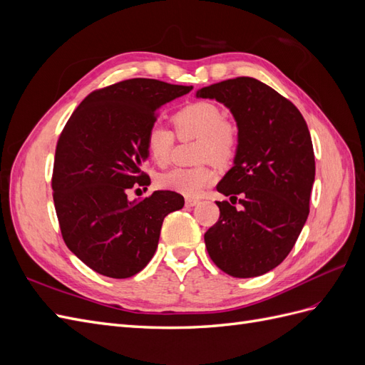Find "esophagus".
<instances>
[{
    "label": "esophagus",
    "mask_w": 365,
    "mask_h": 365,
    "mask_svg": "<svg viewBox=\"0 0 365 365\" xmlns=\"http://www.w3.org/2000/svg\"><path fill=\"white\" fill-rule=\"evenodd\" d=\"M197 204H200V201L193 200V197H187V200H185V205H187V207H195V205H197Z\"/></svg>",
    "instance_id": "34e87169"
}]
</instances>
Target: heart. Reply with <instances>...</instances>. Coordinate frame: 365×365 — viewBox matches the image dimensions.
<instances>
[{
	"label": "heart",
	"mask_w": 365,
	"mask_h": 365,
	"mask_svg": "<svg viewBox=\"0 0 365 365\" xmlns=\"http://www.w3.org/2000/svg\"><path fill=\"white\" fill-rule=\"evenodd\" d=\"M173 123L181 137H196L200 140L197 152L201 158L227 161L233 157L237 134L233 125L224 120L222 111L212 102H195L184 106L173 117ZM173 134L160 125L153 123L145 134V149L148 157L160 168L170 161ZM217 178L216 170L210 165L192 169H172L161 173L157 184L164 190L180 193L189 197L200 196L207 185Z\"/></svg>",
	"instance_id": "heart-1"
}]
</instances>
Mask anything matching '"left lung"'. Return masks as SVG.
<instances>
[{
    "label": "left lung",
    "instance_id": "obj_1",
    "mask_svg": "<svg viewBox=\"0 0 365 365\" xmlns=\"http://www.w3.org/2000/svg\"><path fill=\"white\" fill-rule=\"evenodd\" d=\"M233 114L237 148L217 192L237 210L216 202L220 216L204 235L208 256L231 277L267 274L286 259L309 215L315 180L311 134L300 111L283 96L252 77H236L196 91Z\"/></svg>",
    "mask_w": 365,
    "mask_h": 365
}]
</instances>
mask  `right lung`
Instances as JSON below:
<instances>
[{"mask_svg":"<svg viewBox=\"0 0 365 365\" xmlns=\"http://www.w3.org/2000/svg\"><path fill=\"white\" fill-rule=\"evenodd\" d=\"M193 86L129 79L91 93L65 125L53 168V200L65 244L93 271L111 279L140 272L157 251L164 217L184 207L175 192L128 200L148 185L145 134L158 109Z\"/></svg>","mask_w":365,"mask_h":365,"instance_id":"right-lung-1","label":"right lung"}]
</instances>
